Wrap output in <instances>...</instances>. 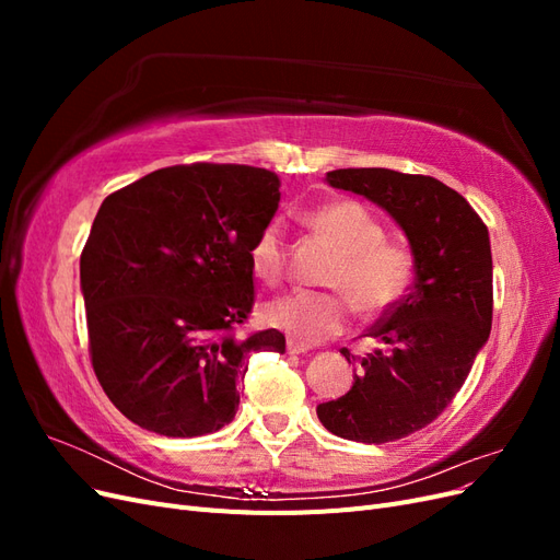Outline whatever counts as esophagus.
Listing matches in <instances>:
<instances>
[{
  "instance_id": "obj_1",
  "label": "esophagus",
  "mask_w": 560,
  "mask_h": 560,
  "mask_svg": "<svg viewBox=\"0 0 560 560\" xmlns=\"http://www.w3.org/2000/svg\"><path fill=\"white\" fill-rule=\"evenodd\" d=\"M287 352L303 354V352H308V346L301 343V341H294V338H290V341H287Z\"/></svg>"
}]
</instances>
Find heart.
Here are the masks:
<instances>
[{"instance_id":"1","label":"heart","mask_w":560,"mask_h":560,"mask_svg":"<svg viewBox=\"0 0 560 560\" xmlns=\"http://www.w3.org/2000/svg\"><path fill=\"white\" fill-rule=\"evenodd\" d=\"M306 224L336 249L325 276V284L334 290H296L268 301L266 325L306 343L325 341L346 329L352 303L362 315L374 317L395 308L411 290L413 252L385 238L381 219L364 202L352 198L322 202L306 214ZM284 226L273 219L249 245L252 273L276 284L284 276Z\"/></svg>"}]
</instances>
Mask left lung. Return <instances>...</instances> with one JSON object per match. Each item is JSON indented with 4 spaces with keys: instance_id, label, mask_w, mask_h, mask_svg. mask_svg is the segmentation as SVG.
Here are the masks:
<instances>
[{
    "instance_id": "left-lung-1",
    "label": "left lung",
    "mask_w": 560,
    "mask_h": 560,
    "mask_svg": "<svg viewBox=\"0 0 560 560\" xmlns=\"http://www.w3.org/2000/svg\"><path fill=\"white\" fill-rule=\"evenodd\" d=\"M334 189L381 206L409 238L411 290L364 336L378 343L354 358L343 397L317 406L331 434L362 444L409 436L442 413L463 387L493 322V257L488 229L469 202L428 175L387 167L327 173ZM350 362V350H341Z\"/></svg>"
}]
</instances>
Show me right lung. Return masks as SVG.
I'll return each mask as SVG.
<instances>
[{
  "instance_id": "right-lung-1",
  "label": "right lung",
  "mask_w": 560,
  "mask_h": 560,
  "mask_svg": "<svg viewBox=\"0 0 560 560\" xmlns=\"http://www.w3.org/2000/svg\"><path fill=\"white\" fill-rule=\"evenodd\" d=\"M280 202L252 165L161 167L105 198L81 252L93 371L135 425L163 436L222 430L252 352L278 329L235 336L254 306L249 245Z\"/></svg>"
}]
</instances>
